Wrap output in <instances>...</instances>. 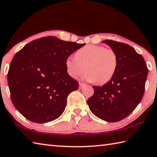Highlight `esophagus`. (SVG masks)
<instances>
[{
  "instance_id": "1",
  "label": "esophagus",
  "mask_w": 157,
  "mask_h": 157,
  "mask_svg": "<svg viewBox=\"0 0 157 157\" xmlns=\"http://www.w3.org/2000/svg\"><path fill=\"white\" fill-rule=\"evenodd\" d=\"M84 86H85V84H84V83L79 82V88H82Z\"/></svg>"
}]
</instances>
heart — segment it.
Wrapping results in <instances>:
<instances>
[{"instance_id":"b5f03b06","label":"heart","mask_w":157,"mask_h":157,"mask_svg":"<svg viewBox=\"0 0 157 157\" xmlns=\"http://www.w3.org/2000/svg\"><path fill=\"white\" fill-rule=\"evenodd\" d=\"M118 65V55L114 50L96 45L83 46L75 52V58L69 56L65 61L67 71L71 78H78L85 69L84 78L98 85L112 79Z\"/></svg>"}]
</instances>
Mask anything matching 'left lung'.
<instances>
[{"label": "left lung", "instance_id": "8db88e82", "mask_svg": "<svg viewBox=\"0 0 157 157\" xmlns=\"http://www.w3.org/2000/svg\"><path fill=\"white\" fill-rule=\"evenodd\" d=\"M116 52L119 65L112 79L102 86H93L88 100L92 113L107 122H117L134 111L142 101L148 69L143 56L125 43L105 40Z\"/></svg>", "mask_w": 157, "mask_h": 157}]
</instances>
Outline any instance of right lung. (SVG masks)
<instances>
[{"label": "right lung", "instance_id": "right-lung-1", "mask_svg": "<svg viewBox=\"0 0 157 157\" xmlns=\"http://www.w3.org/2000/svg\"><path fill=\"white\" fill-rule=\"evenodd\" d=\"M85 44L55 36L34 40L15 55L7 74L13 105L29 121H52L62 115L79 83L69 75L65 61Z\"/></svg>", "mask_w": 157, "mask_h": 157}]
</instances>
